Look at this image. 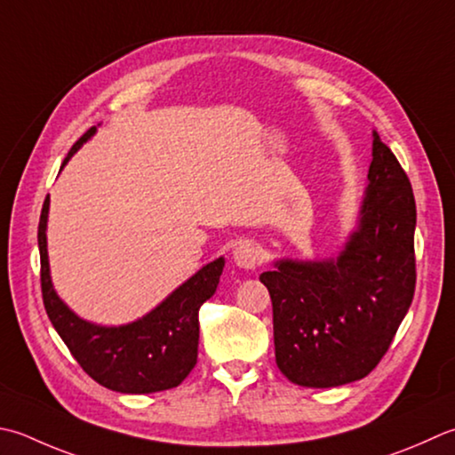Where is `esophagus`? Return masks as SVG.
Instances as JSON below:
<instances>
[{
    "instance_id": "obj_1",
    "label": "esophagus",
    "mask_w": 455,
    "mask_h": 455,
    "mask_svg": "<svg viewBox=\"0 0 455 455\" xmlns=\"http://www.w3.org/2000/svg\"><path fill=\"white\" fill-rule=\"evenodd\" d=\"M233 260L243 270H254L260 264V248L254 243H240L233 251Z\"/></svg>"
}]
</instances>
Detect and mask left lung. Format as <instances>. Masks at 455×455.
<instances>
[{"label":"left lung","instance_id":"obj_1","mask_svg":"<svg viewBox=\"0 0 455 455\" xmlns=\"http://www.w3.org/2000/svg\"><path fill=\"white\" fill-rule=\"evenodd\" d=\"M357 225L323 260L282 258L270 291L275 364L293 385L329 388L367 377L388 351L416 286V203L404 169L372 132Z\"/></svg>","mask_w":455,"mask_h":455}]
</instances>
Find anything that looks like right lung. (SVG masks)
Instances as JSON below:
<instances>
[{
	"label": "right lung",
	"mask_w": 455,
	"mask_h": 455,
	"mask_svg": "<svg viewBox=\"0 0 455 455\" xmlns=\"http://www.w3.org/2000/svg\"><path fill=\"white\" fill-rule=\"evenodd\" d=\"M96 133L88 130L70 148L65 165ZM49 195L39 219L41 290L52 327L88 377L116 393L149 395L180 387L197 364L199 309L217 291L225 258L204 264L189 280L126 325H96L78 317L52 288L47 254Z\"/></svg>",
	"instance_id": "right-lung-1"
}]
</instances>
